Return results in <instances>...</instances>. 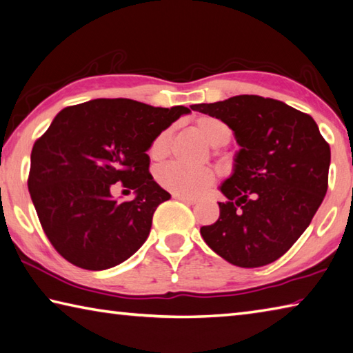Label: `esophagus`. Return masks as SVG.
Returning <instances> with one entry per match:
<instances>
[{"label":"esophagus","instance_id":"34e87169","mask_svg":"<svg viewBox=\"0 0 353 353\" xmlns=\"http://www.w3.org/2000/svg\"><path fill=\"white\" fill-rule=\"evenodd\" d=\"M172 197L174 199H177V201H181V202H185V203H188V205H194L197 201L196 199H193V197H188V196H182V194H176V193H172Z\"/></svg>","mask_w":353,"mask_h":353}]
</instances>
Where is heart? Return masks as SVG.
I'll return each instance as SVG.
<instances>
[{
  "label": "heart",
  "instance_id": "heart-1",
  "mask_svg": "<svg viewBox=\"0 0 353 353\" xmlns=\"http://www.w3.org/2000/svg\"><path fill=\"white\" fill-rule=\"evenodd\" d=\"M194 130L213 148H219L230 140L228 126L219 119L208 117V115H202V117L196 119ZM171 137L172 128H166V130L157 134V137L152 140L150 146V156L152 160L160 162L170 154ZM156 179L163 188L172 191V193L197 197L203 194L214 183L216 172L208 166H205V168H188V166H183L181 163H168L157 171Z\"/></svg>",
  "mask_w": 353,
  "mask_h": 353
}]
</instances>
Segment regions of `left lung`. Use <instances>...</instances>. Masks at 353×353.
Listing matches in <instances>:
<instances>
[{
    "instance_id": "1",
    "label": "left lung",
    "mask_w": 353,
    "mask_h": 353,
    "mask_svg": "<svg viewBox=\"0 0 353 353\" xmlns=\"http://www.w3.org/2000/svg\"><path fill=\"white\" fill-rule=\"evenodd\" d=\"M222 120L241 150L219 187V219L201 228L207 245L230 264L254 268L279 259L327 193L330 146L309 114L284 101L236 95L191 106Z\"/></svg>"
}]
</instances>
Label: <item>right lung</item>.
<instances>
[{
  "mask_svg": "<svg viewBox=\"0 0 353 353\" xmlns=\"http://www.w3.org/2000/svg\"><path fill=\"white\" fill-rule=\"evenodd\" d=\"M190 112L97 99L55 115L32 148L28 187L44 233L63 258L85 270H106L143 245L156 208L171 197L150 174L146 151ZM115 181L137 197L114 199Z\"/></svg>",
  "mask_w": 353,
  "mask_h": 353,
  "instance_id": "add662e5",
  "label": "right lung"
}]
</instances>
